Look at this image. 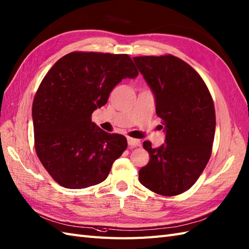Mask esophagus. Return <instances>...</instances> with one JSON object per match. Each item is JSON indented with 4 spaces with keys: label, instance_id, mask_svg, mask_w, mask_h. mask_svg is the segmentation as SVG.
<instances>
[{
    "label": "esophagus",
    "instance_id": "obj_1",
    "mask_svg": "<svg viewBox=\"0 0 249 249\" xmlns=\"http://www.w3.org/2000/svg\"><path fill=\"white\" fill-rule=\"evenodd\" d=\"M127 142H128V145L130 147H136V146H140L141 145V141L138 140V139H134L128 137L127 138Z\"/></svg>",
    "mask_w": 249,
    "mask_h": 249
}]
</instances>
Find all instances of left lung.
Wrapping results in <instances>:
<instances>
[{"label": "left lung", "instance_id": "8db88e82", "mask_svg": "<svg viewBox=\"0 0 249 249\" xmlns=\"http://www.w3.org/2000/svg\"><path fill=\"white\" fill-rule=\"evenodd\" d=\"M134 60L156 98V113L165 126V144L143 147L148 163L139 171L144 187L163 196L186 192L211 157L215 110L204 79L186 61L173 55L138 56Z\"/></svg>", "mask_w": 249, "mask_h": 249}]
</instances>
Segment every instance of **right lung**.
<instances>
[{
  "instance_id": "add662e5",
  "label": "right lung",
  "mask_w": 249,
  "mask_h": 249,
  "mask_svg": "<svg viewBox=\"0 0 249 249\" xmlns=\"http://www.w3.org/2000/svg\"><path fill=\"white\" fill-rule=\"evenodd\" d=\"M138 74L127 54L77 51L46 73L33 102L35 149L57 183L85 189L107 178L127 140L98 128L91 114L121 80Z\"/></svg>"
}]
</instances>
